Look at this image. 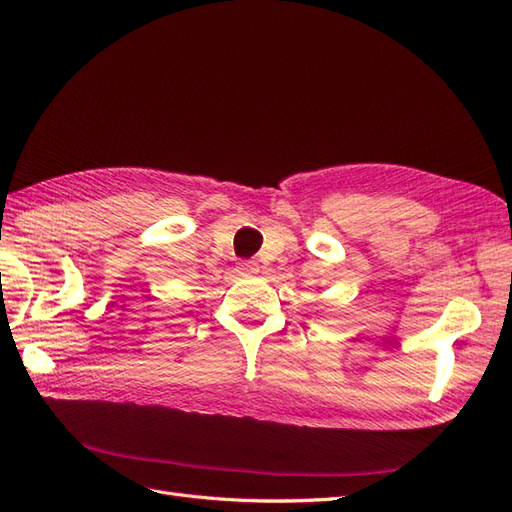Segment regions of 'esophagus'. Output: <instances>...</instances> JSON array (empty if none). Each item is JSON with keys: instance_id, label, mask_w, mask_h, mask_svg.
<instances>
[{"instance_id": "obj_1", "label": "esophagus", "mask_w": 512, "mask_h": 512, "mask_svg": "<svg viewBox=\"0 0 512 512\" xmlns=\"http://www.w3.org/2000/svg\"><path fill=\"white\" fill-rule=\"evenodd\" d=\"M256 271H258V265L252 260H241L237 265V273H241V275H252Z\"/></svg>"}]
</instances>
